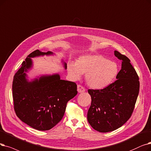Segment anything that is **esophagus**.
I'll list each match as a JSON object with an SVG mask.
<instances>
[{"label": "esophagus", "instance_id": "esophagus-1", "mask_svg": "<svg viewBox=\"0 0 151 151\" xmlns=\"http://www.w3.org/2000/svg\"><path fill=\"white\" fill-rule=\"evenodd\" d=\"M78 92L79 93H82L85 92V89L84 88V87H83L81 85H78Z\"/></svg>", "mask_w": 151, "mask_h": 151}]
</instances>
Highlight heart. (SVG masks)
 <instances>
[{"label":"heart","mask_w":151,"mask_h":151,"mask_svg":"<svg viewBox=\"0 0 151 151\" xmlns=\"http://www.w3.org/2000/svg\"><path fill=\"white\" fill-rule=\"evenodd\" d=\"M68 71L75 80L80 79L85 73V80L89 86L102 89L110 85L119 73L116 62L109 60L101 55H84L76 62L68 64Z\"/></svg>","instance_id":"obj_1"}]
</instances>
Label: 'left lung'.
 I'll use <instances>...</instances> for the list:
<instances>
[{"label":"left lung","instance_id":"8db88e82","mask_svg":"<svg viewBox=\"0 0 151 151\" xmlns=\"http://www.w3.org/2000/svg\"><path fill=\"white\" fill-rule=\"evenodd\" d=\"M114 54L122 61L116 80L102 89H88L91 104L88 121L95 130L101 133L112 132L129 120L139 91V77L130 60L116 50Z\"/></svg>","mask_w":151,"mask_h":151}]
</instances>
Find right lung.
Wrapping results in <instances>:
<instances>
[{"instance_id":"right-lung-1","label":"right lung","mask_w":151,"mask_h":151,"mask_svg":"<svg viewBox=\"0 0 151 151\" xmlns=\"http://www.w3.org/2000/svg\"><path fill=\"white\" fill-rule=\"evenodd\" d=\"M52 55L54 53L51 51L32 52L15 73L12 84L17 116L29 127L41 131L50 129L62 120L68 101L78 93L76 83L61 80L58 73L28 80L27 72L32 67L31 58ZM62 62L66 70L67 63Z\"/></svg>"}]
</instances>
